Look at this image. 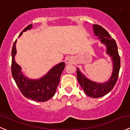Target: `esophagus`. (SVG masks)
Segmentation results:
<instances>
[{
	"label": "esophagus",
	"mask_w": 130,
	"mask_h": 130,
	"mask_svg": "<svg viewBox=\"0 0 130 130\" xmlns=\"http://www.w3.org/2000/svg\"><path fill=\"white\" fill-rule=\"evenodd\" d=\"M73 62H74V59H73V58L72 57H71V56H67V57H66L65 62L66 64L73 63Z\"/></svg>",
	"instance_id": "34e87169"
}]
</instances>
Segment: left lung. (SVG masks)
<instances>
[{"mask_svg": "<svg viewBox=\"0 0 130 130\" xmlns=\"http://www.w3.org/2000/svg\"><path fill=\"white\" fill-rule=\"evenodd\" d=\"M93 31L95 35L100 39L101 43L106 46V54L110 57L112 61V70L107 81L98 83L87 78L79 68H77V79L87 96L99 98L108 93L115 85L120 69V57L115 40L104 28L101 26L93 24Z\"/></svg>", "mask_w": 130, "mask_h": 130, "instance_id": "obj_1", "label": "left lung"}]
</instances>
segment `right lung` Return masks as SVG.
<instances>
[{
    "instance_id": "obj_1",
    "label": "right lung",
    "mask_w": 130,
    "mask_h": 130,
    "mask_svg": "<svg viewBox=\"0 0 130 130\" xmlns=\"http://www.w3.org/2000/svg\"><path fill=\"white\" fill-rule=\"evenodd\" d=\"M33 27L29 24L20 33L31 29ZM15 41L12 49V65L11 71L13 79L22 94L26 98L37 102H45L52 98L56 93L60 82V77L65 67L64 62H61L52 67L45 75L38 79H31L22 71V68L15 61L17 51Z\"/></svg>"
}]
</instances>
